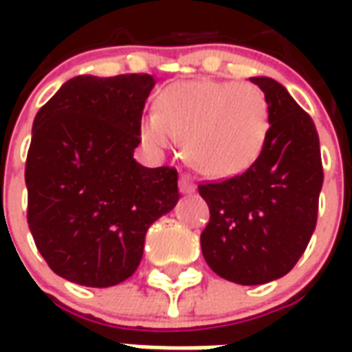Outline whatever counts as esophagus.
Here are the masks:
<instances>
[{
    "label": "esophagus",
    "mask_w": 352,
    "mask_h": 352,
    "mask_svg": "<svg viewBox=\"0 0 352 352\" xmlns=\"http://www.w3.org/2000/svg\"><path fill=\"white\" fill-rule=\"evenodd\" d=\"M179 186H181V192H184V194H190V192L196 190V184L192 183L190 175H186V173H183V175H181Z\"/></svg>",
    "instance_id": "esophagus-1"
}]
</instances>
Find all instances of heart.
Instances as JSON below:
<instances>
[{
    "mask_svg": "<svg viewBox=\"0 0 352 352\" xmlns=\"http://www.w3.org/2000/svg\"><path fill=\"white\" fill-rule=\"evenodd\" d=\"M270 131V103L251 82L183 80L162 90L156 113L141 120L146 143L183 141L192 168L213 179L243 173L256 162Z\"/></svg>",
    "mask_w": 352,
    "mask_h": 352,
    "instance_id": "b5f03b06",
    "label": "heart"
}]
</instances>
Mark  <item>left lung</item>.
I'll return each mask as SVG.
<instances>
[{
    "instance_id": "obj_1",
    "label": "left lung",
    "mask_w": 352,
    "mask_h": 352,
    "mask_svg": "<svg viewBox=\"0 0 352 352\" xmlns=\"http://www.w3.org/2000/svg\"><path fill=\"white\" fill-rule=\"evenodd\" d=\"M270 103L262 153L239 175L198 184L209 206L204 258L237 285H264L287 275L317 226L322 160L315 122L283 85L252 77Z\"/></svg>"
}]
</instances>
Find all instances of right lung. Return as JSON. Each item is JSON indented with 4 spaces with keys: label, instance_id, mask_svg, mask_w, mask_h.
I'll use <instances>...</instances> for the list:
<instances>
[{
    "label": "right lung",
    "instance_id": "right-lung-1",
    "mask_svg": "<svg viewBox=\"0 0 352 352\" xmlns=\"http://www.w3.org/2000/svg\"><path fill=\"white\" fill-rule=\"evenodd\" d=\"M153 75H80L35 115L26 158L28 226L52 272L115 287L138 270L145 234L179 199L177 169L133 160Z\"/></svg>",
    "mask_w": 352,
    "mask_h": 352
}]
</instances>
